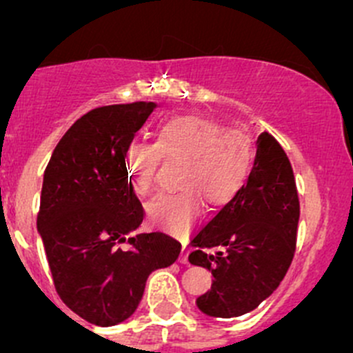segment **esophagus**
Wrapping results in <instances>:
<instances>
[{
  "instance_id": "obj_1",
  "label": "esophagus",
  "mask_w": 353,
  "mask_h": 353,
  "mask_svg": "<svg viewBox=\"0 0 353 353\" xmlns=\"http://www.w3.org/2000/svg\"><path fill=\"white\" fill-rule=\"evenodd\" d=\"M179 263H183V265H188V251H186V248H183V254L179 256Z\"/></svg>"
}]
</instances>
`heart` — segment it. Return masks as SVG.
<instances>
[{"label": "heart", "instance_id": "obj_1", "mask_svg": "<svg viewBox=\"0 0 353 353\" xmlns=\"http://www.w3.org/2000/svg\"><path fill=\"white\" fill-rule=\"evenodd\" d=\"M160 155L183 160L177 176L181 190L154 199L147 213L154 225L176 236L196 223L203 203L210 208L229 205L243 191L254 165V147L243 131L225 130L196 116L174 117L160 124L155 145H128V176L138 196L154 191Z\"/></svg>", "mask_w": 353, "mask_h": 353}]
</instances>
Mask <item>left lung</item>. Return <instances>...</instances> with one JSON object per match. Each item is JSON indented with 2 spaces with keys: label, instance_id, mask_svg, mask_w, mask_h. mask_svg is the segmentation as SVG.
Here are the masks:
<instances>
[{
  "label": "left lung",
  "instance_id": "1",
  "mask_svg": "<svg viewBox=\"0 0 353 353\" xmlns=\"http://www.w3.org/2000/svg\"><path fill=\"white\" fill-rule=\"evenodd\" d=\"M299 213L290 162L265 131L256 140L254 165L243 191L191 241L196 249L190 263L213 275L212 288L196 299L203 314L239 318L279 288L294 258Z\"/></svg>",
  "mask_w": 353,
  "mask_h": 353
}]
</instances>
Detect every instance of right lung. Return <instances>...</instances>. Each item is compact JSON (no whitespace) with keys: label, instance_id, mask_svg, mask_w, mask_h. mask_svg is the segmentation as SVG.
Listing matches in <instances>:
<instances>
[{"label":"right lung","instance_id":"add662e5","mask_svg":"<svg viewBox=\"0 0 353 353\" xmlns=\"http://www.w3.org/2000/svg\"><path fill=\"white\" fill-rule=\"evenodd\" d=\"M155 109L134 102L90 110L66 131L44 172L37 230L54 287L92 325L126 321L150 273L181 252L167 234L138 232L143 206L128 177V145Z\"/></svg>","mask_w":353,"mask_h":353}]
</instances>
